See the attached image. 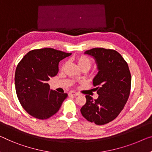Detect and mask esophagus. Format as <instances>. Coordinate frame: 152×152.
I'll list each match as a JSON object with an SVG mask.
<instances>
[{"label":"esophagus","instance_id":"34e87169","mask_svg":"<svg viewBox=\"0 0 152 152\" xmlns=\"http://www.w3.org/2000/svg\"><path fill=\"white\" fill-rule=\"evenodd\" d=\"M69 96H78L79 94H78V93H76V92H74V91H70V92L69 93Z\"/></svg>","mask_w":152,"mask_h":152}]
</instances>
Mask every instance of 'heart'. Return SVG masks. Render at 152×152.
I'll use <instances>...</instances> for the list:
<instances>
[{
	"mask_svg": "<svg viewBox=\"0 0 152 152\" xmlns=\"http://www.w3.org/2000/svg\"><path fill=\"white\" fill-rule=\"evenodd\" d=\"M77 63H78V65L81 69L87 68L88 69H89L92 65V60L87 56L81 55L77 58ZM65 66V64L63 65L62 69L64 68Z\"/></svg>",
	"mask_w": 152,
	"mask_h": 152,
	"instance_id": "1",
	"label": "heart"
}]
</instances>
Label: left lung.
<instances>
[{"instance_id":"obj_1","label":"left lung","mask_w":152,"mask_h":152,"mask_svg":"<svg viewBox=\"0 0 152 152\" xmlns=\"http://www.w3.org/2000/svg\"><path fill=\"white\" fill-rule=\"evenodd\" d=\"M96 61L98 72L93 79L98 98L86 96L87 102L80 109L88 121L104 125L118 116L130 96L131 74L122 56L114 50L96 48L85 53Z\"/></svg>"}]
</instances>
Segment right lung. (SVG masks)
I'll return each mask as SVG.
<instances>
[{"label":"right lung","instance_id":"right-lung-1","mask_svg":"<svg viewBox=\"0 0 152 152\" xmlns=\"http://www.w3.org/2000/svg\"><path fill=\"white\" fill-rule=\"evenodd\" d=\"M71 53L50 48L28 52L18 63L15 73L18 98L31 116L46 119L58 112L67 94L50 89V78L58 72V63Z\"/></svg>","mask_w":152,"mask_h":152}]
</instances>
